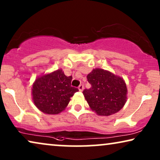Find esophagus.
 <instances>
[{
    "mask_svg": "<svg viewBox=\"0 0 160 160\" xmlns=\"http://www.w3.org/2000/svg\"><path fill=\"white\" fill-rule=\"evenodd\" d=\"M78 90H79L80 92H82L83 91V89H84V85L83 84H80L79 86H78Z\"/></svg>",
    "mask_w": 160,
    "mask_h": 160,
    "instance_id": "obj_1",
    "label": "esophagus"
}]
</instances>
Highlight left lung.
<instances>
[{
    "mask_svg": "<svg viewBox=\"0 0 160 160\" xmlns=\"http://www.w3.org/2000/svg\"><path fill=\"white\" fill-rule=\"evenodd\" d=\"M91 84L83 94L89 107L100 116H110L121 110L127 101L124 79L108 71L95 68L87 76Z\"/></svg>",
    "mask_w": 160,
    "mask_h": 160,
    "instance_id": "obj_1",
    "label": "left lung"
}]
</instances>
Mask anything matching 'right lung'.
Here are the masks:
<instances>
[{"label": "right lung", "instance_id": "right-lung-1", "mask_svg": "<svg viewBox=\"0 0 160 160\" xmlns=\"http://www.w3.org/2000/svg\"><path fill=\"white\" fill-rule=\"evenodd\" d=\"M72 78L61 69L37 78L32 88L35 106L47 114H58L64 111L71 98L78 91L71 87Z\"/></svg>", "mask_w": 160, "mask_h": 160}]
</instances>
